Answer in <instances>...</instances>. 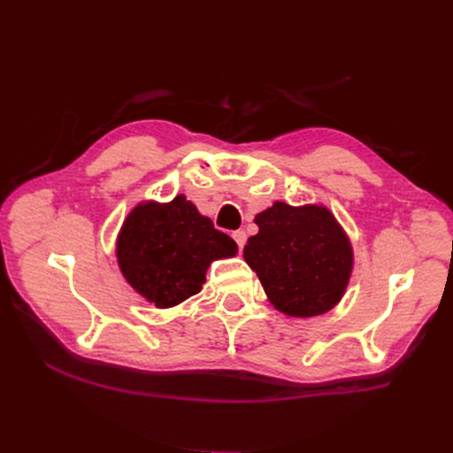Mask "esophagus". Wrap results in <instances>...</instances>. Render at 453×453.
<instances>
[{
    "mask_svg": "<svg viewBox=\"0 0 453 453\" xmlns=\"http://www.w3.org/2000/svg\"><path fill=\"white\" fill-rule=\"evenodd\" d=\"M232 238L236 240V243H238V248L242 250L243 245H245V240H248V236H245V232L243 230H234L232 232Z\"/></svg>",
    "mask_w": 453,
    "mask_h": 453,
    "instance_id": "obj_1",
    "label": "esophagus"
}]
</instances>
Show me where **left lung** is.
Listing matches in <instances>:
<instances>
[{
    "instance_id": "8db88e82",
    "label": "left lung",
    "mask_w": 453,
    "mask_h": 453,
    "mask_svg": "<svg viewBox=\"0 0 453 453\" xmlns=\"http://www.w3.org/2000/svg\"><path fill=\"white\" fill-rule=\"evenodd\" d=\"M243 258L280 311L311 318L331 310L351 273V245L331 211L276 202L255 217Z\"/></svg>"
}]
</instances>
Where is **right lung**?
I'll return each instance as SVG.
<instances>
[{"label":"right lung","instance_id":"obj_1","mask_svg":"<svg viewBox=\"0 0 453 453\" xmlns=\"http://www.w3.org/2000/svg\"><path fill=\"white\" fill-rule=\"evenodd\" d=\"M236 251V242L217 230L185 196L138 205L117 242L127 281L157 308L175 306L200 293L211 260Z\"/></svg>","mask_w":453,"mask_h":453}]
</instances>
